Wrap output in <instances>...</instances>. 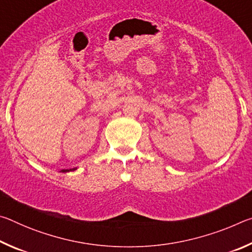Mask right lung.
Here are the masks:
<instances>
[{"label": "right lung", "mask_w": 252, "mask_h": 252, "mask_svg": "<svg viewBox=\"0 0 252 252\" xmlns=\"http://www.w3.org/2000/svg\"><path fill=\"white\" fill-rule=\"evenodd\" d=\"M73 170H75V168H73V169H70V170H62V172H69V171H73Z\"/></svg>", "instance_id": "add662e5"}]
</instances>
